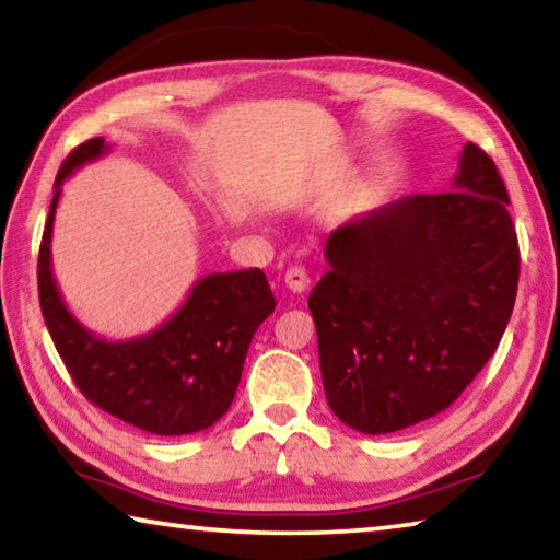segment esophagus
<instances>
[{
	"instance_id": "1",
	"label": "esophagus",
	"mask_w": 560,
	"mask_h": 560,
	"mask_svg": "<svg viewBox=\"0 0 560 560\" xmlns=\"http://www.w3.org/2000/svg\"><path fill=\"white\" fill-rule=\"evenodd\" d=\"M283 283H287V289L293 291V293H303L308 289V273L303 267H289L287 273H283Z\"/></svg>"
}]
</instances>
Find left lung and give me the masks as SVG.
<instances>
[{"instance_id":"8db88e82","label":"left lung","mask_w":560,"mask_h":560,"mask_svg":"<svg viewBox=\"0 0 560 560\" xmlns=\"http://www.w3.org/2000/svg\"><path fill=\"white\" fill-rule=\"evenodd\" d=\"M324 254L308 308L338 420L387 434L447 410L494 355L516 301L518 242L494 160L467 143L447 192L360 214Z\"/></svg>"}]
</instances>
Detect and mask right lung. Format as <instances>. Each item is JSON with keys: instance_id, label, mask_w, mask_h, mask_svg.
<instances>
[{"instance_id": "add662e5", "label": "right lung", "mask_w": 560, "mask_h": 560, "mask_svg": "<svg viewBox=\"0 0 560 560\" xmlns=\"http://www.w3.org/2000/svg\"><path fill=\"white\" fill-rule=\"evenodd\" d=\"M108 150L103 138L86 140L56 175L39 249L46 328L75 387L101 410L160 438L207 430L230 410L246 350L277 301L261 269H242L195 281L183 306L145 336L106 340L79 324L51 271L54 217L63 179Z\"/></svg>"}]
</instances>
